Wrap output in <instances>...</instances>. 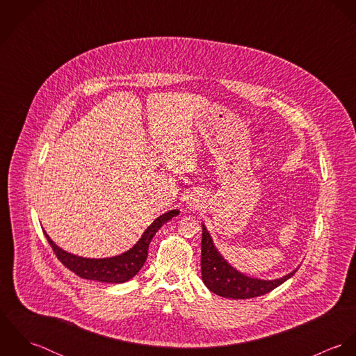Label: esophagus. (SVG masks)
I'll return each instance as SVG.
<instances>
[{"label":"esophagus","mask_w":356,"mask_h":356,"mask_svg":"<svg viewBox=\"0 0 356 356\" xmlns=\"http://www.w3.org/2000/svg\"><path fill=\"white\" fill-rule=\"evenodd\" d=\"M188 200H189L191 205H196V204L200 203V197L197 195H192L191 197H188Z\"/></svg>","instance_id":"esophagus-1"}]
</instances>
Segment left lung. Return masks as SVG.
Masks as SVG:
<instances>
[{
	"label": "left lung",
	"mask_w": 356,
	"mask_h": 356,
	"mask_svg": "<svg viewBox=\"0 0 356 356\" xmlns=\"http://www.w3.org/2000/svg\"><path fill=\"white\" fill-rule=\"evenodd\" d=\"M277 278L260 280L236 270L213 245L212 237L203 225L202 236V278L204 285L218 296L227 299H251L266 295L289 280L295 273Z\"/></svg>",
	"instance_id": "1"
}]
</instances>
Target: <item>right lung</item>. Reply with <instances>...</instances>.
<instances>
[{"mask_svg": "<svg viewBox=\"0 0 356 356\" xmlns=\"http://www.w3.org/2000/svg\"><path fill=\"white\" fill-rule=\"evenodd\" d=\"M179 213L178 209H171L159 218L153 220L152 225L148 226V229L143 233L141 238L134 244L133 248H130L127 252H123L118 256L112 257H104V259H90V257H82L78 254H70L60 247H57L51 237L45 233V237L48 238L51 244L53 252L57 256V259L72 273L79 275L85 280L92 281H100V282H109V284H122L129 280H131L144 266L147 257H148V248L152 241L153 236L157 233V230L168 222L171 218L177 216Z\"/></svg>", "mask_w": 356, "mask_h": 356, "instance_id": "add662e5", "label": "right lung"}]
</instances>
